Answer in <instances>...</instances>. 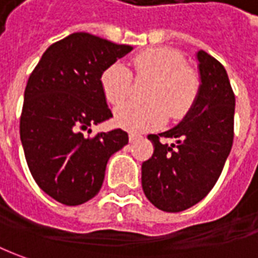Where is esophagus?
I'll use <instances>...</instances> for the list:
<instances>
[{"label": "esophagus", "instance_id": "34e87169", "mask_svg": "<svg viewBox=\"0 0 258 258\" xmlns=\"http://www.w3.org/2000/svg\"><path fill=\"white\" fill-rule=\"evenodd\" d=\"M143 136L140 134H136V133H130V143H137L138 140H141Z\"/></svg>", "mask_w": 258, "mask_h": 258}]
</instances>
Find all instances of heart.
I'll list each match as a JSON object with an SVG mask.
<instances>
[{
	"mask_svg": "<svg viewBox=\"0 0 258 258\" xmlns=\"http://www.w3.org/2000/svg\"><path fill=\"white\" fill-rule=\"evenodd\" d=\"M133 72L137 79H148L145 99L148 104L133 101L115 108V122L131 131H147L162 125L166 114L180 120L195 106L201 92V76L198 70L186 64L182 52L173 48L145 49L133 57ZM101 89L111 104L127 99L133 86V75L121 63H113L100 78Z\"/></svg>",
	"mask_w": 258,
	"mask_h": 258,
	"instance_id": "obj_1",
	"label": "heart"
}]
</instances>
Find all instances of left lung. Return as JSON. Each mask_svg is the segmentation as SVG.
<instances>
[{
	"label": "left lung",
	"mask_w": 258,
	"mask_h": 258,
	"mask_svg": "<svg viewBox=\"0 0 258 258\" xmlns=\"http://www.w3.org/2000/svg\"><path fill=\"white\" fill-rule=\"evenodd\" d=\"M201 92L185 120L162 134H150L154 154L141 166L148 201L164 212H182L201 202L219 179L234 138V93L223 64L198 52ZM162 138L176 139L166 144Z\"/></svg>",
	"instance_id": "obj_1"
}]
</instances>
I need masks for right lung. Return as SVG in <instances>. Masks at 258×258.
Wrapping results in <instances>:
<instances>
[{"mask_svg": "<svg viewBox=\"0 0 258 258\" xmlns=\"http://www.w3.org/2000/svg\"><path fill=\"white\" fill-rule=\"evenodd\" d=\"M131 49L92 33H72L46 49L28 79L21 141L35 182L57 202L78 206L93 199L108 158L128 144L121 128L85 133L113 117L100 78Z\"/></svg>", "mask_w": 258, "mask_h": 258, "instance_id": "add662e5", "label": "right lung"}]
</instances>
